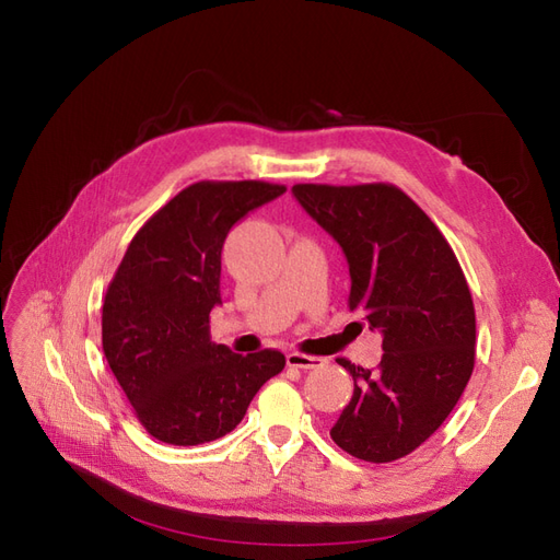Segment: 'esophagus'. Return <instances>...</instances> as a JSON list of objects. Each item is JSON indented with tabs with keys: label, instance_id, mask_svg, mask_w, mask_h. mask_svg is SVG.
Instances as JSON below:
<instances>
[{
	"label": "esophagus",
	"instance_id": "esophagus-1",
	"mask_svg": "<svg viewBox=\"0 0 560 560\" xmlns=\"http://www.w3.org/2000/svg\"><path fill=\"white\" fill-rule=\"evenodd\" d=\"M287 364L294 369H319L325 364V360L313 358V354H303V352H290L287 354Z\"/></svg>",
	"mask_w": 560,
	"mask_h": 560
}]
</instances>
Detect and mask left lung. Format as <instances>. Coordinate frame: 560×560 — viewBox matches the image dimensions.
<instances>
[{
    "label": "left lung",
    "mask_w": 560,
    "mask_h": 560,
    "mask_svg": "<svg viewBox=\"0 0 560 560\" xmlns=\"http://www.w3.org/2000/svg\"><path fill=\"white\" fill-rule=\"evenodd\" d=\"M292 194L346 254L348 308L383 334L376 369L336 360L354 389L329 434L360 460H399L439 430L471 376L477 317L463 268L395 184H294Z\"/></svg>",
    "instance_id": "1"
}]
</instances>
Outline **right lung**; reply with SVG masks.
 Returning <instances> with one entry per match:
<instances>
[{"mask_svg": "<svg viewBox=\"0 0 560 560\" xmlns=\"http://www.w3.org/2000/svg\"><path fill=\"white\" fill-rule=\"evenodd\" d=\"M284 191L257 179L186 186L147 219L116 268L103 303V350L142 428L163 444L229 434L284 369L280 350L243 358L210 341L226 235Z\"/></svg>", "mask_w": 560, "mask_h": 560, "instance_id": "obj_1", "label": "right lung"}]
</instances>
